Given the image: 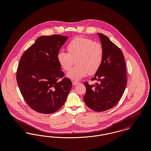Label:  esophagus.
<instances>
[{"mask_svg":"<svg viewBox=\"0 0 151 151\" xmlns=\"http://www.w3.org/2000/svg\"><path fill=\"white\" fill-rule=\"evenodd\" d=\"M79 84V82H78V81H72V85H73V86H76V85H77V84Z\"/></svg>","mask_w":151,"mask_h":151,"instance_id":"esophagus-1","label":"esophagus"}]
</instances>
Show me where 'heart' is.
<instances>
[{"instance_id": "obj_1", "label": "heart", "mask_w": 151, "mask_h": 151, "mask_svg": "<svg viewBox=\"0 0 151 151\" xmlns=\"http://www.w3.org/2000/svg\"><path fill=\"white\" fill-rule=\"evenodd\" d=\"M68 52L58 53V63L65 71H69L75 61L76 63L67 76L73 80H79L89 73L92 75L100 69L104 59V48L98 42L84 37L72 40L67 46Z\"/></svg>"}]
</instances>
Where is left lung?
Segmentation results:
<instances>
[{
  "instance_id": "1",
  "label": "left lung",
  "mask_w": 151,
  "mask_h": 151,
  "mask_svg": "<svg viewBox=\"0 0 151 151\" xmlns=\"http://www.w3.org/2000/svg\"><path fill=\"white\" fill-rule=\"evenodd\" d=\"M104 48L102 65L91 80L96 85L84 83L86 93L84 101L95 111H104L114 107L119 101L127 85L126 68L122 51L107 36L97 33Z\"/></svg>"
}]
</instances>
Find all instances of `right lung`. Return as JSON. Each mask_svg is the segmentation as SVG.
<instances>
[{"instance_id":"obj_1","label":"right lung","mask_w":151,"mask_h":151,"mask_svg":"<svg viewBox=\"0 0 151 151\" xmlns=\"http://www.w3.org/2000/svg\"><path fill=\"white\" fill-rule=\"evenodd\" d=\"M68 37L41 36L21 57L16 74L19 88L25 102L36 111L54 113L61 108L72 87L64 76L57 54Z\"/></svg>"}]
</instances>
